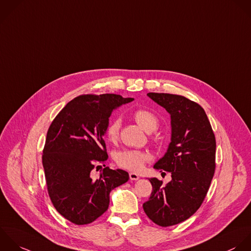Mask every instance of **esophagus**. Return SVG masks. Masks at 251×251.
Segmentation results:
<instances>
[{"mask_svg":"<svg viewBox=\"0 0 251 251\" xmlns=\"http://www.w3.org/2000/svg\"><path fill=\"white\" fill-rule=\"evenodd\" d=\"M129 177H130V180H132V181H137V180H139V178H140L137 173H133V172H131V173L129 174Z\"/></svg>","mask_w":251,"mask_h":251,"instance_id":"obj_1","label":"esophagus"}]
</instances>
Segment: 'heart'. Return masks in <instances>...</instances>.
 I'll list each match as a JSON object with an SVG mask.
<instances>
[{
	"label": "heart",
	"mask_w": 251,
	"mask_h": 251,
	"mask_svg": "<svg viewBox=\"0 0 251 251\" xmlns=\"http://www.w3.org/2000/svg\"><path fill=\"white\" fill-rule=\"evenodd\" d=\"M133 118L144 130L147 132H153L156 130L159 124L158 117L152 111L146 108H139L134 111ZM120 121L119 119L111 120L105 129V137L106 139L114 143L117 141L119 137L120 131ZM115 163L124 169L138 172L143 169L145 163L149 160V155L140 151H132V150H124L117 151L114 154Z\"/></svg>",
	"instance_id": "heart-1"
}]
</instances>
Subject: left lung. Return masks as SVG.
I'll return each mask as SVG.
<instances>
[{
	"label": "left lung",
	"mask_w": 251,
	"mask_h": 251,
	"mask_svg": "<svg viewBox=\"0 0 251 251\" xmlns=\"http://www.w3.org/2000/svg\"><path fill=\"white\" fill-rule=\"evenodd\" d=\"M148 96L171 116V143L153 167L170 172L172 180L162 185L156 178L150 179L152 193L143 207L153 223L169 227L189 219L202 204L215 173L216 140L198 102L173 94Z\"/></svg>",
	"instance_id": "8db88e82"
}]
</instances>
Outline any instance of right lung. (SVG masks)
<instances>
[{"label": "right lung", "instance_id": "obj_1", "mask_svg": "<svg viewBox=\"0 0 251 251\" xmlns=\"http://www.w3.org/2000/svg\"><path fill=\"white\" fill-rule=\"evenodd\" d=\"M133 100L115 94L81 95L50 125L42 155L47 189L56 211L73 224H90L101 216L109 193L129 180L126 171L105 167L103 135L113 109ZM100 165L105 168L94 179L91 171Z\"/></svg>", "mask_w": 251, "mask_h": 251}]
</instances>
